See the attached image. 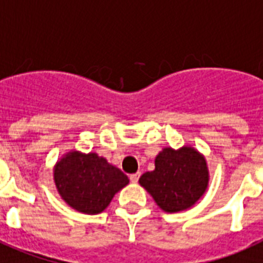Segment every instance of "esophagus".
I'll return each mask as SVG.
<instances>
[{
  "mask_svg": "<svg viewBox=\"0 0 263 263\" xmlns=\"http://www.w3.org/2000/svg\"><path fill=\"white\" fill-rule=\"evenodd\" d=\"M139 178H140V173H136V174H132V175H129V180H131L132 183H138Z\"/></svg>",
  "mask_w": 263,
  "mask_h": 263,
  "instance_id": "obj_1",
  "label": "esophagus"
}]
</instances>
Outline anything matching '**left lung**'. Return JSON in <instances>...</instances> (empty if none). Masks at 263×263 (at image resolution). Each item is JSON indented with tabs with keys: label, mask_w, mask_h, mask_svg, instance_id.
Listing matches in <instances>:
<instances>
[{
	"label": "left lung",
	"mask_w": 263,
	"mask_h": 263,
	"mask_svg": "<svg viewBox=\"0 0 263 263\" xmlns=\"http://www.w3.org/2000/svg\"><path fill=\"white\" fill-rule=\"evenodd\" d=\"M210 180L206 158L191 145L165 147L155 158V170L140 176V186L165 213L193 207L206 193Z\"/></svg>",
	"instance_id": "8db88e82"
}]
</instances>
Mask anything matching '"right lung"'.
Masks as SVG:
<instances>
[{
  "instance_id": "1",
  "label": "right lung",
  "mask_w": 263,
  "mask_h": 263,
  "mask_svg": "<svg viewBox=\"0 0 263 263\" xmlns=\"http://www.w3.org/2000/svg\"><path fill=\"white\" fill-rule=\"evenodd\" d=\"M57 193L68 206L79 213L100 214L115 194L129 183L128 176L96 152L64 154L53 168Z\"/></svg>"
}]
</instances>
